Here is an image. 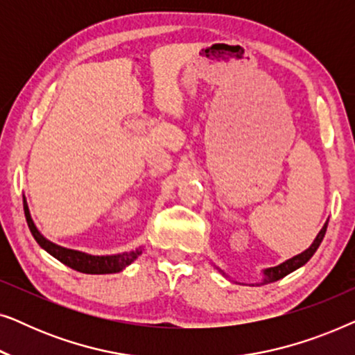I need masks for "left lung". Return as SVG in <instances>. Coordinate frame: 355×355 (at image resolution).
<instances>
[{
  "label": "left lung",
  "instance_id": "8db88e82",
  "mask_svg": "<svg viewBox=\"0 0 355 355\" xmlns=\"http://www.w3.org/2000/svg\"><path fill=\"white\" fill-rule=\"evenodd\" d=\"M327 227H328V220L323 225L322 230H320V232L317 234V237H315V239H313L312 244H310L309 249H305L304 252H300V254L294 255L293 259L283 261V263H279V265H276V266H271V268H265L263 271H261V273H263V279H261L260 284L275 283V281L284 278V276H288L289 273H293V271H295L297 268H300V266H302V265L307 263V261L313 257L315 252H317L320 244H322V241H323V237H324V232H327ZM215 268L220 271L223 276H227L225 271L218 268V266H215ZM236 283H237V281H236ZM249 286H254V284H249ZM257 286H259V283H257Z\"/></svg>",
  "mask_w": 355,
  "mask_h": 355
}]
</instances>
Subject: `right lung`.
Instances as JSON below:
<instances>
[{
    "label": "right lung",
    "mask_w": 355,
    "mask_h": 355,
    "mask_svg": "<svg viewBox=\"0 0 355 355\" xmlns=\"http://www.w3.org/2000/svg\"><path fill=\"white\" fill-rule=\"evenodd\" d=\"M22 198H24V213H26L27 225L31 227L32 236L35 237L38 245H40L43 250H46L48 254L55 257L56 260H60L61 263H64L72 270L80 271V273H87V275L119 273V271H123L125 266L132 263L139 255H142V250H144L142 247H137V249L134 250L123 252V254H114V255H90V254H85V252L72 250V249H67V247L58 245L55 242L48 241L46 237L38 231V227L32 220L31 210H28L26 196Z\"/></svg>",
    "instance_id": "obj_1"
}]
</instances>
